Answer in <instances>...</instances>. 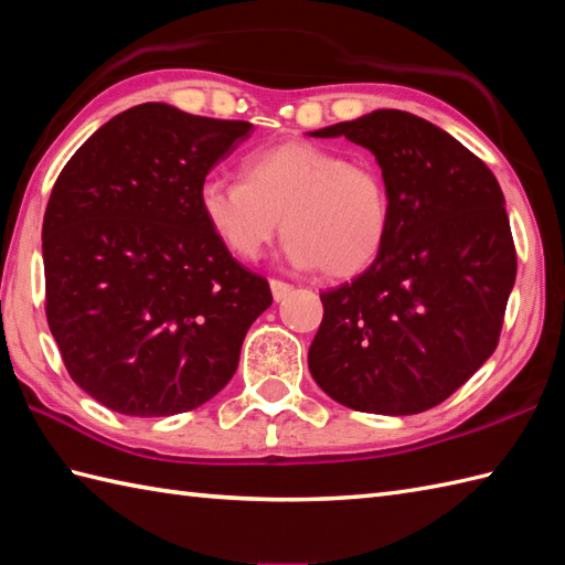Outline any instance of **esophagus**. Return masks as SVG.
Here are the masks:
<instances>
[{
  "label": "esophagus",
  "instance_id": "34e87169",
  "mask_svg": "<svg viewBox=\"0 0 565 565\" xmlns=\"http://www.w3.org/2000/svg\"><path fill=\"white\" fill-rule=\"evenodd\" d=\"M270 292L275 302H280L287 295L292 292V285L290 282H282V280H270Z\"/></svg>",
  "mask_w": 565,
  "mask_h": 565
}]
</instances>
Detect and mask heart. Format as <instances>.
<instances>
[{
	"label": "heart",
	"instance_id": "obj_1",
	"mask_svg": "<svg viewBox=\"0 0 565 565\" xmlns=\"http://www.w3.org/2000/svg\"><path fill=\"white\" fill-rule=\"evenodd\" d=\"M198 205L234 258L256 260L282 227L287 260L319 268L326 278H353L370 268L392 227L380 167L305 140L248 152L242 181L207 177Z\"/></svg>",
	"mask_w": 565,
	"mask_h": 565
}]
</instances>
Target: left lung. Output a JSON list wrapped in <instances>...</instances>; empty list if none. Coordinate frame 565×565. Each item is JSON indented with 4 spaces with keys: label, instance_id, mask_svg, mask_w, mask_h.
<instances>
[{
    "label": "left lung",
    "instance_id": "obj_1",
    "mask_svg": "<svg viewBox=\"0 0 565 565\" xmlns=\"http://www.w3.org/2000/svg\"><path fill=\"white\" fill-rule=\"evenodd\" d=\"M315 137L370 149L392 198L372 266L321 292L309 372L338 404L413 416L493 355L518 275L503 191L483 161L413 113L382 108Z\"/></svg>",
    "mask_w": 565,
    "mask_h": 565
}]
</instances>
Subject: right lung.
Instances as JSON below:
<instances>
[{
    "mask_svg": "<svg viewBox=\"0 0 565 565\" xmlns=\"http://www.w3.org/2000/svg\"><path fill=\"white\" fill-rule=\"evenodd\" d=\"M250 130L142 104L60 171L43 217L45 317L70 377L106 408L177 416L234 377L273 295L212 234L198 191Z\"/></svg>",
    "mask_w": 565,
    "mask_h": 565,
    "instance_id": "right-lung-1",
    "label": "right lung"
}]
</instances>
